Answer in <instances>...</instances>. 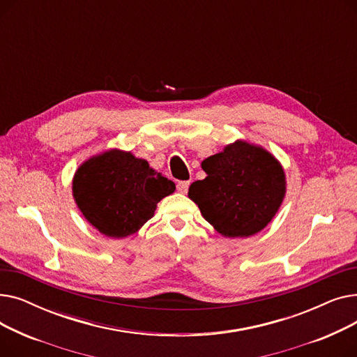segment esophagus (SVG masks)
Here are the masks:
<instances>
[{"label":"esophagus","mask_w":357,"mask_h":357,"mask_svg":"<svg viewBox=\"0 0 357 357\" xmlns=\"http://www.w3.org/2000/svg\"><path fill=\"white\" fill-rule=\"evenodd\" d=\"M188 186H190V181H179L178 185H176V190L182 194H185L186 191H188Z\"/></svg>","instance_id":"esophagus-1"}]
</instances>
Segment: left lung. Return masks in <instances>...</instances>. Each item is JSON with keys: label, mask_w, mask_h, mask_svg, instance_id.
<instances>
[{"label": "left lung", "mask_w": 357, "mask_h": 357, "mask_svg": "<svg viewBox=\"0 0 357 357\" xmlns=\"http://www.w3.org/2000/svg\"><path fill=\"white\" fill-rule=\"evenodd\" d=\"M207 178L190 186L202 217L226 237H249L265 229L282 204V166L261 147L236 142L201 163Z\"/></svg>", "instance_id": "left-lung-1"}]
</instances>
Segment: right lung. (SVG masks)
Here are the masks:
<instances>
[{"label":"right lung","mask_w":357,"mask_h":357,"mask_svg":"<svg viewBox=\"0 0 357 357\" xmlns=\"http://www.w3.org/2000/svg\"><path fill=\"white\" fill-rule=\"evenodd\" d=\"M175 183L144 159L109 150L85 162L73 178V197L85 218L108 237L136 233Z\"/></svg>","instance_id":"right-lung-1"}]
</instances>
